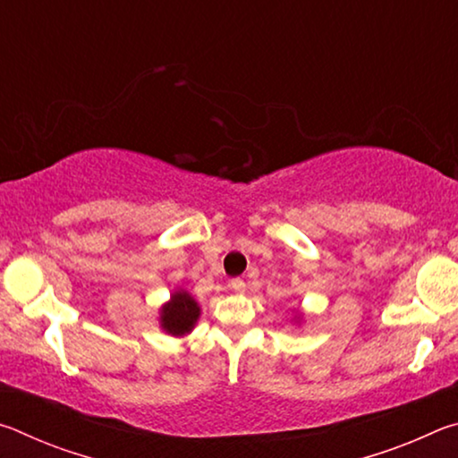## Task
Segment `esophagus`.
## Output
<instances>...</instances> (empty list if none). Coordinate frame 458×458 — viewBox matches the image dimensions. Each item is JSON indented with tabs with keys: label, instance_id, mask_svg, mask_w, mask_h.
Here are the masks:
<instances>
[{
	"label": "esophagus",
	"instance_id": "obj_1",
	"mask_svg": "<svg viewBox=\"0 0 458 458\" xmlns=\"http://www.w3.org/2000/svg\"><path fill=\"white\" fill-rule=\"evenodd\" d=\"M230 289L236 291V293H242L246 289V283L242 281V278H232L230 281Z\"/></svg>",
	"mask_w": 458,
	"mask_h": 458
}]
</instances>
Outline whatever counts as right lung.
I'll list each match as a JSON object with an SVG mask.
<instances>
[{
    "mask_svg": "<svg viewBox=\"0 0 458 458\" xmlns=\"http://www.w3.org/2000/svg\"><path fill=\"white\" fill-rule=\"evenodd\" d=\"M199 317V305L188 291H175L172 299L159 309L161 329L169 335H188Z\"/></svg>",
    "mask_w": 458,
    "mask_h": 458,
    "instance_id": "1",
    "label": "right lung"
}]
</instances>
